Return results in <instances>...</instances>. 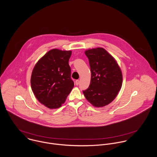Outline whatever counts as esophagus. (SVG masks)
I'll return each instance as SVG.
<instances>
[{
    "label": "esophagus",
    "mask_w": 157,
    "mask_h": 157,
    "mask_svg": "<svg viewBox=\"0 0 157 157\" xmlns=\"http://www.w3.org/2000/svg\"><path fill=\"white\" fill-rule=\"evenodd\" d=\"M79 83H80V80H77L75 81V84H76V85H78Z\"/></svg>",
    "instance_id": "obj_1"
}]
</instances>
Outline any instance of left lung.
<instances>
[{
  "instance_id": "8db88e82",
  "label": "left lung",
  "mask_w": 157,
  "mask_h": 157,
  "mask_svg": "<svg viewBox=\"0 0 157 157\" xmlns=\"http://www.w3.org/2000/svg\"><path fill=\"white\" fill-rule=\"evenodd\" d=\"M85 53L89 59L91 78L89 88L83 90L84 95L95 107L108 105L121 88V69L114 58L103 48L90 49Z\"/></svg>"
}]
</instances>
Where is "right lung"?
Segmentation results:
<instances>
[{"instance_id":"obj_1","label":"right lung","mask_w":157,"mask_h":157,"mask_svg":"<svg viewBox=\"0 0 157 157\" xmlns=\"http://www.w3.org/2000/svg\"><path fill=\"white\" fill-rule=\"evenodd\" d=\"M71 53V51L51 49L33 70L32 90L37 99L49 109L61 107L74 87L68 63Z\"/></svg>"}]
</instances>
